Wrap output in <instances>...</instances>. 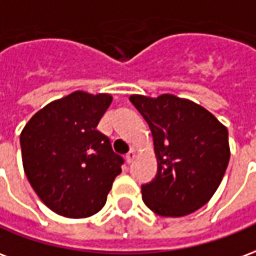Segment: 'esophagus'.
<instances>
[{
	"label": "esophagus",
	"instance_id": "34e87169",
	"mask_svg": "<svg viewBox=\"0 0 256 256\" xmlns=\"http://www.w3.org/2000/svg\"><path fill=\"white\" fill-rule=\"evenodd\" d=\"M136 156H138V154H136V151L134 150V148H132V150H130V152H128V154H126V162H128V164H132V162L135 161Z\"/></svg>",
	"mask_w": 256,
	"mask_h": 256
}]
</instances>
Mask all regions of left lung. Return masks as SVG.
Here are the masks:
<instances>
[{"instance_id": "1", "label": "left lung", "mask_w": 256, "mask_h": 256, "mask_svg": "<svg viewBox=\"0 0 256 256\" xmlns=\"http://www.w3.org/2000/svg\"><path fill=\"white\" fill-rule=\"evenodd\" d=\"M148 122L156 151V178L142 186L143 202L162 217H184L204 206L230 158L226 126L203 106L176 95H130Z\"/></svg>"}]
</instances>
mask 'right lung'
Segmentation results:
<instances>
[{"label":"right lung","mask_w":256,"mask_h":256,"mask_svg":"<svg viewBox=\"0 0 256 256\" xmlns=\"http://www.w3.org/2000/svg\"><path fill=\"white\" fill-rule=\"evenodd\" d=\"M110 94L74 91L50 102L20 134L26 176L39 199L62 217L86 218L105 206L122 156L96 130Z\"/></svg>","instance_id":"obj_1"}]
</instances>
